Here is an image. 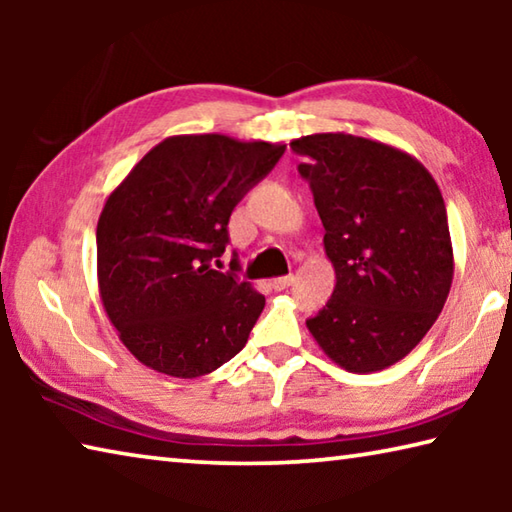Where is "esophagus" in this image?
Segmentation results:
<instances>
[{"mask_svg": "<svg viewBox=\"0 0 512 512\" xmlns=\"http://www.w3.org/2000/svg\"><path fill=\"white\" fill-rule=\"evenodd\" d=\"M293 282H296V277H293V275L275 277V280H273V289H275V291H284V289H289Z\"/></svg>", "mask_w": 512, "mask_h": 512, "instance_id": "obj_1", "label": "esophagus"}]
</instances>
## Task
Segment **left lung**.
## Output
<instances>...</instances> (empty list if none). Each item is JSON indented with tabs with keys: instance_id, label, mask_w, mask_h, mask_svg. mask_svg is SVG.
Returning a JSON list of instances; mask_svg holds the SVG:
<instances>
[{
	"instance_id": "8db88e82",
	"label": "left lung",
	"mask_w": 512,
	"mask_h": 512,
	"mask_svg": "<svg viewBox=\"0 0 512 512\" xmlns=\"http://www.w3.org/2000/svg\"><path fill=\"white\" fill-rule=\"evenodd\" d=\"M336 287L307 329L357 375L402 361L445 307L454 250L443 194L420 160L350 133L298 137Z\"/></svg>"
}]
</instances>
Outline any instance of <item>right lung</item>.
Masks as SVG:
<instances>
[{"instance_id": "1", "label": "right lung", "mask_w": 512, "mask_h": 512, "mask_svg": "<svg viewBox=\"0 0 512 512\" xmlns=\"http://www.w3.org/2000/svg\"><path fill=\"white\" fill-rule=\"evenodd\" d=\"M284 142L171 135L112 189L97 223V280L119 341L162 375L196 379L244 348L266 300L212 266L235 205ZM237 266V262H232Z\"/></svg>"}]
</instances>
